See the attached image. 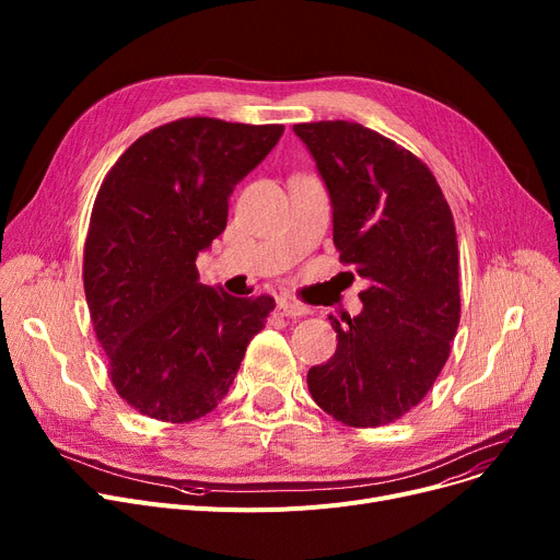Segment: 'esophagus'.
<instances>
[{
  "instance_id": "obj_1",
  "label": "esophagus",
  "mask_w": 560,
  "mask_h": 560,
  "mask_svg": "<svg viewBox=\"0 0 560 560\" xmlns=\"http://www.w3.org/2000/svg\"><path fill=\"white\" fill-rule=\"evenodd\" d=\"M277 308H279V313L285 315V317H302V315L308 313L306 306H302V304H298V302H288V300H279Z\"/></svg>"
}]
</instances>
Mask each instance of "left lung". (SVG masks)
Listing matches in <instances>:
<instances>
[{"mask_svg": "<svg viewBox=\"0 0 560 560\" xmlns=\"http://www.w3.org/2000/svg\"><path fill=\"white\" fill-rule=\"evenodd\" d=\"M292 131L327 186L340 260L368 281L359 315H329L338 347L308 370V390L347 427L395 422L424 399L458 329L450 203L418 156L363 125L327 120Z\"/></svg>", "mask_w": 560, "mask_h": 560, "instance_id": "8db88e82", "label": "left lung"}]
</instances>
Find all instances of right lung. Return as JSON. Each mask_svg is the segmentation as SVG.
I'll list each match as a JSON object with an SVG mask.
<instances>
[{
    "instance_id": "add662e5",
    "label": "right lung",
    "mask_w": 560,
    "mask_h": 560,
    "mask_svg": "<svg viewBox=\"0 0 560 560\" xmlns=\"http://www.w3.org/2000/svg\"><path fill=\"white\" fill-rule=\"evenodd\" d=\"M283 125L184 117L140 136L97 192L83 288L113 386L142 416L192 422L229 393L275 300L199 283L197 256Z\"/></svg>"
}]
</instances>
